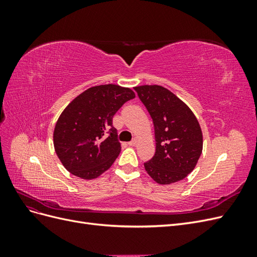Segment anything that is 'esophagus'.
Instances as JSON below:
<instances>
[{"mask_svg":"<svg viewBox=\"0 0 257 257\" xmlns=\"http://www.w3.org/2000/svg\"><path fill=\"white\" fill-rule=\"evenodd\" d=\"M138 142H139V141H138L137 138H134L133 141H132V142H130V143H128V145H130V146H132V147H136V146L138 145Z\"/></svg>","mask_w":257,"mask_h":257,"instance_id":"34e87169","label":"esophagus"}]
</instances>
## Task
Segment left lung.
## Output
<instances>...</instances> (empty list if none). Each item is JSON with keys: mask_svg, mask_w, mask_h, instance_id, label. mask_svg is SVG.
Listing matches in <instances>:
<instances>
[{"mask_svg": "<svg viewBox=\"0 0 257 257\" xmlns=\"http://www.w3.org/2000/svg\"><path fill=\"white\" fill-rule=\"evenodd\" d=\"M134 90L154 125L155 154L145 163L146 172L162 185L183 180L203 152L198 120L188 105L162 85L144 84Z\"/></svg>", "mask_w": 257, "mask_h": 257, "instance_id": "1", "label": "left lung"}]
</instances>
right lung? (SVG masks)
Listing matches in <instances>:
<instances>
[{
    "instance_id": "add662e5",
    "label": "right lung",
    "mask_w": 257,
    "mask_h": 257,
    "mask_svg": "<svg viewBox=\"0 0 257 257\" xmlns=\"http://www.w3.org/2000/svg\"><path fill=\"white\" fill-rule=\"evenodd\" d=\"M135 93L118 84L94 85L62 111L53 131V146L69 173L84 180L109 169L121 151L112 116Z\"/></svg>"
}]
</instances>
